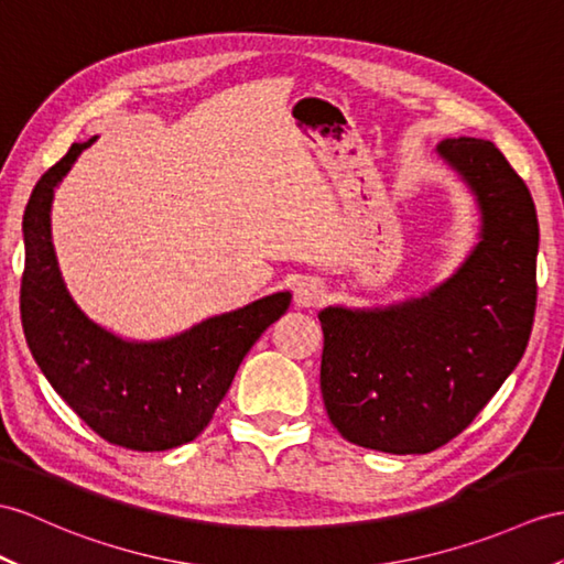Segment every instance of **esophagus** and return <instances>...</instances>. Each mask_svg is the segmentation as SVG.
I'll use <instances>...</instances> for the list:
<instances>
[{"instance_id":"1","label":"esophagus","mask_w":564,"mask_h":564,"mask_svg":"<svg viewBox=\"0 0 564 564\" xmlns=\"http://www.w3.org/2000/svg\"><path fill=\"white\" fill-rule=\"evenodd\" d=\"M323 296H325V286L318 280L299 282L296 290H294V301H296V306H301V308L318 306Z\"/></svg>"}]
</instances>
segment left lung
I'll list each match as a JSON object with an SVG mask.
<instances>
[{"label":"left lung","mask_w":564,"mask_h":564,"mask_svg":"<svg viewBox=\"0 0 564 564\" xmlns=\"http://www.w3.org/2000/svg\"><path fill=\"white\" fill-rule=\"evenodd\" d=\"M437 155L476 200L471 253L421 296L318 313L329 421L349 443L390 455L457 437L517 368L533 325L539 219L527 184L484 139H447Z\"/></svg>","instance_id":"left-lung-1"}]
</instances>
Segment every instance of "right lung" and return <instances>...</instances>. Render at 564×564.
I'll list each match as a JSON object with an SVG mask.
<instances>
[{"label":"right lung","mask_w":564,"mask_h":564,"mask_svg":"<svg viewBox=\"0 0 564 564\" xmlns=\"http://www.w3.org/2000/svg\"><path fill=\"white\" fill-rule=\"evenodd\" d=\"M95 139L68 148L40 176L25 205L23 333L50 386L107 443L139 452L172 449L210 423L243 356L290 308L292 292L263 296L155 341L123 339L90 321L66 290L50 213L54 188Z\"/></svg>","instance_id":"right-lung-1"}]
</instances>
